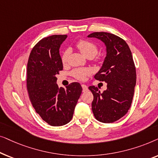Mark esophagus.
<instances>
[{"mask_svg":"<svg viewBox=\"0 0 158 158\" xmlns=\"http://www.w3.org/2000/svg\"><path fill=\"white\" fill-rule=\"evenodd\" d=\"M81 86H82V88H83V92H85L88 90V86L85 85V84H82Z\"/></svg>","mask_w":158,"mask_h":158,"instance_id":"obj_1","label":"esophagus"}]
</instances>
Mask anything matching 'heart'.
<instances>
[{"label": "heart", "instance_id": "b5f03b06", "mask_svg": "<svg viewBox=\"0 0 158 158\" xmlns=\"http://www.w3.org/2000/svg\"><path fill=\"white\" fill-rule=\"evenodd\" d=\"M76 47L77 49L81 51V52L83 54L84 56H85L88 58H93L96 55L98 52V46L95 44L94 42L91 41L86 40H81L77 42ZM69 56V51L67 50L64 51L62 54L61 56V61L62 64L67 63L68 60ZM96 61H99L100 57H97L95 59ZM90 74V70L88 69H74L72 72L71 75H73L75 78L80 81H83L85 79V77Z\"/></svg>", "mask_w": 158, "mask_h": 158}]
</instances>
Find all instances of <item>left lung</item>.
<instances>
[{
	"instance_id": "8db88e82",
	"label": "left lung",
	"mask_w": 158,
	"mask_h": 158,
	"mask_svg": "<svg viewBox=\"0 0 158 158\" xmlns=\"http://www.w3.org/2000/svg\"><path fill=\"white\" fill-rule=\"evenodd\" d=\"M88 36L101 40L107 50L102 68L94 76L107 83V89L101 93L95 86L88 88L94 95L93 113L99 122H114L128 112L133 100L137 75L131 52L123 39L113 34L94 32Z\"/></svg>"
}]
</instances>
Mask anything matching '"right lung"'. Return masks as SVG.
Returning <instances> with one entry per match:
<instances>
[{"mask_svg": "<svg viewBox=\"0 0 158 158\" xmlns=\"http://www.w3.org/2000/svg\"><path fill=\"white\" fill-rule=\"evenodd\" d=\"M67 35H52L41 40L33 47L27 63V88L36 113L51 126H62L72 119L82 93L81 84L71 83L58 87L56 74L63 66L59 53Z\"/></svg>", "mask_w": 158, "mask_h": 158, "instance_id": "add662e5", "label": "right lung"}]
</instances>
